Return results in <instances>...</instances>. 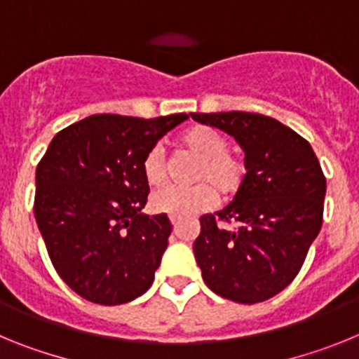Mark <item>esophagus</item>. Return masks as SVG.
I'll list each match as a JSON object with an SVG mask.
<instances>
[{
	"label": "esophagus",
	"instance_id": "esophagus-1",
	"mask_svg": "<svg viewBox=\"0 0 359 359\" xmlns=\"http://www.w3.org/2000/svg\"><path fill=\"white\" fill-rule=\"evenodd\" d=\"M170 223H172L174 230H177V226L182 224V219H180V217H174V215H170Z\"/></svg>",
	"mask_w": 359,
	"mask_h": 359
}]
</instances>
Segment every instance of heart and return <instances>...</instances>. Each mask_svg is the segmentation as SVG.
<instances>
[{"label":"heart","mask_w":359,"mask_h":359,"mask_svg":"<svg viewBox=\"0 0 359 359\" xmlns=\"http://www.w3.org/2000/svg\"><path fill=\"white\" fill-rule=\"evenodd\" d=\"M180 145L199 158L194 187L165 185L151 198L152 208L174 217H192L208 210L217 201L231 199L243 189L246 180V161L228 149L226 136L208 126H194L177 138ZM142 174L149 185H160L165 177V154L160 145L149 149L142 158Z\"/></svg>","instance_id":"b5f03b06"}]
</instances>
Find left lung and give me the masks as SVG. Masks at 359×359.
I'll list each match as a JSON object with an SVG mask.
<instances>
[{"mask_svg":"<svg viewBox=\"0 0 359 359\" xmlns=\"http://www.w3.org/2000/svg\"><path fill=\"white\" fill-rule=\"evenodd\" d=\"M190 116L233 136L248 167L233 201L199 219L194 255L203 280L233 302H264L293 282L322 228L320 161L306 138L271 116L244 111ZM233 222V229L224 226Z\"/></svg>","mask_w":359,"mask_h":359,"instance_id":"8db88e82","label":"left lung"}]
</instances>
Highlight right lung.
I'll return each mask as SVG.
<instances>
[{"label":"right lung","mask_w":359,"mask_h":359,"mask_svg":"<svg viewBox=\"0 0 359 359\" xmlns=\"http://www.w3.org/2000/svg\"><path fill=\"white\" fill-rule=\"evenodd\" d=\"M189 115H91L57 133L36 170V214L50 261L82 298L100 306L151 287L172 231L165 214H142V158Z\"/></svg>","instance_id":"right-lung-1"}]
</instances>
